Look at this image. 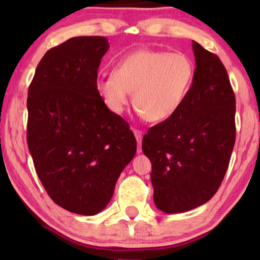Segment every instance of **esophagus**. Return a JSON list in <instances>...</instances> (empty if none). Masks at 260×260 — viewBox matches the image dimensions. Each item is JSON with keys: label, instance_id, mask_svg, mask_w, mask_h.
Instances as JSON below:
<instances>
[{"label": "esophagus", "instance_id": "34e87169", "mask_svg": "<svg viewBox=\"0 0 260 260\" xmlns=\"http://www.w3.org/2000/svg\"><path fill=\"white\" fill-rule=\"evenodd\" d=\"M134 134L135 136H136V140L138 142V148H137V152L140 154V152H142V131L138 130V129H134Z\"/></svg>", "mask_w": 260, "mask_h": 260}]
</instances>
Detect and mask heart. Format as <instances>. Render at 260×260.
Returning <instances> with one entry per match:
<instances>
[{
    "label": "heart",
    "mask_w": 260,
    "mask_h": 260,
    "mask_svg": "<svg viewBox=\"0 0 260 260\" xmlns=\"http://www.w3.org/2000/svg\"><path fill=\"white\" fill-rule=\"evenodd\" d=\"M194 63L184 53L138 49L120 58L112 74L98 78L95 90L110 111L122 113L130 103L149 122L179 111L194 79Z\"/></svg>",
    "instance_id": "obj_1"
}]
</instances>
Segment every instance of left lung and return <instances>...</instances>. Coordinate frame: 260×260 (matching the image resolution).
<instances>
[{"label": "left lung", "instance_id": "8db88e82", "mask_svg": "<svg viewBox=\"0 0 260 260\" xmlns=\"http://www.w3.org/2000/svg\"><path fill=\"white\" fill-rule=\"evenodd\" d=\"M193 84L175 115L151 126L142 150L151 162L156 207L181 213L211 200L236 142V97L218 55L193 41Z\"/></svg>", "mask_w": 260, "mask_h": 260}]
</instances>
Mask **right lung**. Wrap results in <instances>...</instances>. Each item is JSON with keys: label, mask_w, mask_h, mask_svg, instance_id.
<instances>
[{"label": "right lung", "mask_w": 260, "mask_h": 260, "mask_svg": "<svg viewBox=\"0 0 260 260\" xmlns=\"http://www.w3.org/2000/svg\"><path fill=\"white\" fill-rule=\"evenodd\" d=\"M104 37H77L46 52L28 88L27 143L49 198L66 211L94 215L111 200L136 154L127 122L95 90L108 52Z\"/></svg>", "instance_id": "add662e5"}]
</instances>
